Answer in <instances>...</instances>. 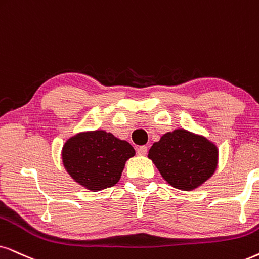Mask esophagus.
Here are the masks:
<instances>
[{"label": "esophagus", "mask_w": 259, "mask_h": 259, "mask_svg": "<svg viewBox=\"0 0 259 259\" xmlns=\"http://www.w3.org/2000/svg\"><path fill=\"white\" fill-rule=\"evenodd\" d=\"M147 152H148V148H147L146 146H140L139 148L136 149V153L139 154V155H146Z\"/></svg>", "instance_id": "esophagus-1"}]
</instances>
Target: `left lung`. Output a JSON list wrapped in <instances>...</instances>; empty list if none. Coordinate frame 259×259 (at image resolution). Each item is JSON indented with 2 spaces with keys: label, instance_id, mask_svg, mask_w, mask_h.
I'll use <instances>...</instances> for the list:
<instances>
[{
  "label": "left lung",
  "instance_id": "obj_1",
  "mask_svg": "<svg viewBox=\"0 0 259 259\" xmlns=\"http://www.w3.org/2000/svg\"><path fill=\"white\" fill-rule=\"evenodd\" d=\"M148 158L173 188L194 190L215 172L218 148L202 136L186 130L165 134L149 149Z\"/></svg>",
  "mask_w": 259,
  "mask_h": 259
}]
</instances>
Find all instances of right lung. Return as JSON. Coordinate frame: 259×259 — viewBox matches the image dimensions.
Listing matches in <instances>:
<instances>
[{"mask_svg": "<svg viewBox=\"0 0 259 259\" xmlns=\"http://www.w3.org/2000/svg\"><path fill=\"white\" fill-rule=\"evenodd\" d=\"M134 155L135 149L130 143L103 130L78 134L68 140L62 149L67 172L92 191L117 184L125 161Z\"/></svg>", "mask_w": 259, "mask_h": 259, "instance_id": "1", "label": "right lung"}]
</instances>
